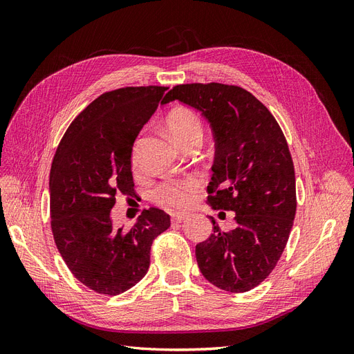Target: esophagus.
<instances>
[{
	"instance_id": "esophagus-1",
	"label": "esophagus",
	"mask_w": 354,
	"mask_h": 354,
	"mask_svg": "<svg viewBox=\"0 0 354 354\" xmlns=\"http://www.w3.org/2000/svg\"><path fill=\"white\" fill-rule=\"evenodd\" d=\"M189 214H185V212H174L173 216H171V220H173V223H185L189 220Z\"/></svg>"
}]
</instances>
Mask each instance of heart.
<instances>
[{
	"label": "heart",
	"instance_id": "obj_1",
	"mask_svg": "<svg viewBox=\"0 0 354 354\" xmlns=\"http://www.w3.org/2000/svg\"><path fill=\"white\" fill-rule=\"evenodd\" d=\"M165 124L169 134L173 136L178 146L196 140V138L202 140L203 128L199 118L194 112L186 109L173 111L167 116ZM131 160L136 167L138 162V140L134 143ZM198 189L199 181L194 177H187L183 180H167L153 189L152 198L160 205L171 208H186L194 202Z\"/></svg>",
	"mask_w": 354,
	"mask_h": 354
}]
</instances>
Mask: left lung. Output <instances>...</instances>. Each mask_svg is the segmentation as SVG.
<instances>
[{
    "label": "left lung",
    "instance_id": "8db88e82",
    "mask_svg": "<svg viewBox=\"0 0 354 354\" xmlns=\"http://www.w3.org/2000/svg\"><path fill=\"white\" fill-rule=\"evenodd\" d=\"M178 100L208 120L216 140L208 203L234 212L238 226L196 245L205 279L229 292H246L272 273L291 233L295 173L286 138L266 106L238 85L181 84L162 103Z\"/></svg>",
    "mask_w": 354,
    "mask_h": 354
}]
</instances>
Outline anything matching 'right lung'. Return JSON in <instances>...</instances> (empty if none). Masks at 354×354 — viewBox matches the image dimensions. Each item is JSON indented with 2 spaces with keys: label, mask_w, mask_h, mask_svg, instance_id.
I'll use <instances>...</instances> for the list:
<instances>
[{
  "label": "right lung",
  "mask_w": 354,
  "mask_h": 354,
  "mask_svg": "<svg viewBox=\"0 0 354 354\" xmlns=\"http://www.w3.org/2000/svg\"><path fill=\"white\" fill-rule=\"evenodd\" d=\"M168 87H125L91 102L69 125L50 171V217L57 250L72 274L94 292L118 295L140 282L153 239L169 227L159 208L130 229L111 218L116 195L131 196L136 137Z\"/></svg>",
  "instance_id": "1"
}]
</instances>
